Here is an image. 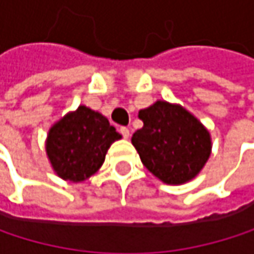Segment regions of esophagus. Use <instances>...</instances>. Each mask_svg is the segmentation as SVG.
<instances>
[{"label": "esophagus", "instance_id": "esophagus-1", "mask_svg": "<svg viewBox=\"0 0 254 254\" xmlns=\"http://www.w3.org/2000/svg\"><path fill=\"white\" fill-rule=\"evenodd\" d=\"M121 133L125 136V138H129V135H130V130H129V127H121Z\"/></svg>", "mask_w": 254, "mask_h": 254}]
</instances>
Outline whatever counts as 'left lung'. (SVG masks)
Instances as JSON below:
<instances>
[{
  "instance_id": "8db88e82",
  "label": "left lung",
  "mask_w": 254,
  "mask_h": 254,
  "mask_svg": "<svg viewBox=\"0 0 254 254\" xmlns=\"http://www.w3.org/2000/svg\"><path fill=\"white\" fill-rule=\"evenodd\" d=\"M144 127L132 135L142 165L166 184H184L206 165L210 135L185 109L157 101L139 110Z\"/></svg>"
}]
</instances>
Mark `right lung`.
I'll list each match as a JSON object with an SVG mask.
<instances>
[{
  "label": "right lung",
  "instance_id": "right-lung-1",
  "mask_svg": "<svg viewBox=\"0 0 254 254\" xmlns=\"http://www.w3.org/2000/svg\"><path fill=\"white\" fill-rule=\"evenodd\" d=\"M119 138L103 115L79 106L50 129L47 154L59 177L80 182L100 169L109 147Z\"/></svg>",
  "mask_w": 254,
  "mask_h": 254
}]
</instances>
